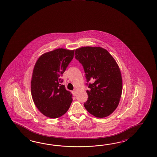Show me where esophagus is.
<instances>
[{"instance_id":"esophagus-1","label":"esophagus","mask_w":157,"mask_h":157,"mask_svg":"<svg viewBox=\"0 0 157 157\" xmlns=\"http://www.w3.org/2000/svg\"><path fill=\"white\" fill-rule=\"evenodd\" d=\"M72 93H73V96H76L77 95V91H75V90H74V91H73L72 92Z\"/></svg>"}]
</instances>
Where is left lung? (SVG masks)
<instances>
[{
    "label": "left lung",
    "instance_id": "obj_1",
    "mask_svg": "<svg viewBox=\"0 0 157 157\" xmlns=\"http://www.w3.org/2000/svg\"><path fill=\"white\" fill-rule=\"evenodd\" d=\"M75 59L83 66L89 90L86 109L102 118L112 114L118 106L122 93V78L118 63L108 51L100 47L76 49Z\"/></svg>",
    "mask_w": 157,
    "mask_h": 157
}]
</instances>
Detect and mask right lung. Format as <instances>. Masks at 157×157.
<instances>
[{"mask_svg":"<svg viewBox=\"0 0 157 157\" xmlns=\"http://www.w3.org/2000/svg\"><path fill=\"white\" fill-rule=\"evenodd\" d=\"M74 49H56L39 57L33 71L31 93L35 106L47 117L57 118L65 114L73 95L61 84V77L73 59Z\"/></svg>","mask_w":157,"mask_h":157,"instance_id":"1","label":"right lung"}]
</instances>
